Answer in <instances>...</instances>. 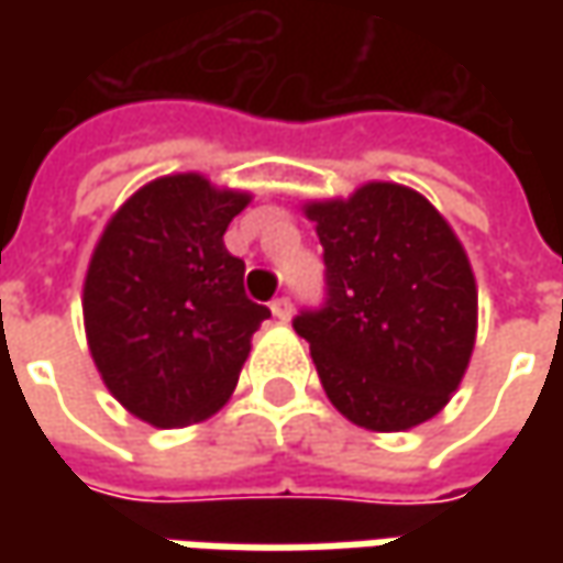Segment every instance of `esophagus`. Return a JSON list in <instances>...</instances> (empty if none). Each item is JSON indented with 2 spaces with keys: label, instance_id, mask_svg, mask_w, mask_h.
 Returning <instances> with one entry per match:
<instances>
[{
  "label": "esophagus",
  "instance_id": "1",
  "mask_svg": "<svg viewBox=\"0 0 563 563\" xmlns=\"http://www.w3.org/2000/svg\"><path fill=\"white\" fill-rule=\"evenodd\" d=\"M291 297H275V300H272V316H275V319L288 322V319H291Z\"/></svg>",
  "mask_w": 563,
  "mask_h": 563
}]
</instances>
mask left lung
<instances>
[{"instance_id":"left-lung-1","label":"left lung","mask_w":563,"mask_h":563,"mask_svg":"<svg viewBox=\"0 0 563 563\" xmlns=\"http://www.w3.org/2000/svg\"><path fill=\"white\" fill-rule=\"evenodd\" d=\"M325 297L294 316L329 400L357 426L400 432L442 410L476 341V282L435 206L400 185L310 203Z\"/></svg>"}]
</instances>
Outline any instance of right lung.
<instances>
[{
  "instance_id": "add662e5",
  "label": "right lung",
  "mask_w": 563,
  "mask_h": 563,
  "mask_svg": "<svg viewBox=\"0 0 563 563\" xmlns=\"http://www.w3.org/2000/svg\"><path fill=\"white\" fill-rule=\"evenodd\" d=\"M247 200L200 175L159 178L121 206L93 250L90 354L109 391L159 429L216 413L269 319L244 294V260L222 241Z\"/></svg>"
}]
</instances>
